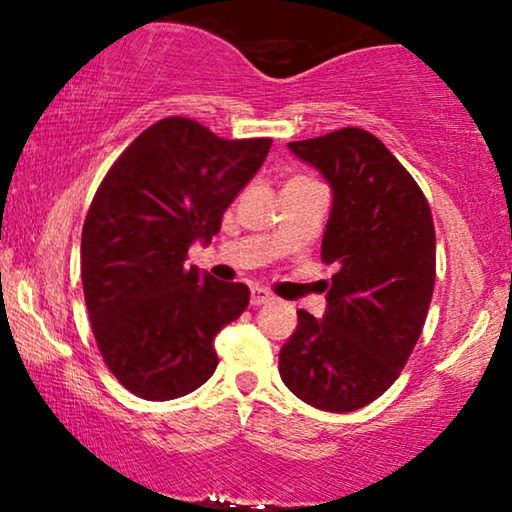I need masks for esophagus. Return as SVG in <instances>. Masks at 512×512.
Returning <instances> with one entry per match:
<instances>
[{
	"mask_svg": "<svg viewBox=\"0 0 512 512\" xmlns=\"http://www.w3.org/2000/svg\"><path fill=\"white\" fill-rule=\"evenodd\" d=\"M272 300H275V296H272L270 291H265V289H251V307H261V305H268V303H272Z\"/></svg>",
	"mask_w": 512,
	"mask_h": 512,
	"instance_id": "1",
	"label": "esophagus"
}]
</instances>
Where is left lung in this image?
<instances>
[{"mask_svg":"<svg viewBox=\"0 0 512 512\" xmlns=\"http://www.w3.org/2000/svg\"><path fill=\"white\" fill-rule=\"evenodd\" d=\"M289 149L333 188L321 261L338 272L328 282L324 319L298 310L279 375L307 405L352 412L396 382L422 335L436 284L431 207L368 130L342 128Z\"/></svg>","mask_w":512,"mask_h":512,"instance_id":"1","label":"left lung"}]
</instances>
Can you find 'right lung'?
Segmentation results:
<instances>
[{
  "instance_id": "right-lung-1",
  "label": "right lung",
  "mask_w": 512,
  "mask_h": 512,
  "mask_svg": "<svg viewBox=\"0 0 512 512\" xmlns=\"http://www.w3.org/2000/svg\"><path fill=\"white\" fill-rule=\"evenodd\" d=\"M270 146L170 116L146 128L97 188L81 233L83 296L104 363L135 396H186L216 370V333L247 310L249 289L188 268V247L219 233Z\"/></svg>"
}]
</instances>
